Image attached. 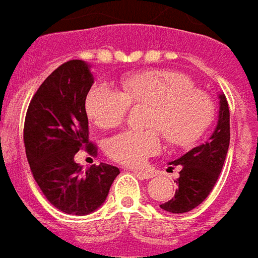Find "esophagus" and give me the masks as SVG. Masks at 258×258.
<instances>
[{
    "label": "esophagus",
    "instance_id": "esophagus-1",
    "mask_svg": "<svg viewBox=\"0 0 258 258\" xmlns=\"http://www.w3.org/2000/svg\"><path fill=\"white\" fill-rule=\"evenodd\" d=\"M134 174L141 179H151L153 178V174L148 173V171H142V170H134Z\"/></svg>",
    "mask_w": 258,
    "mask_h": 258
}]
</instances>
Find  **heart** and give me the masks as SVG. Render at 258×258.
<instances>
[{"label":"heart","mask_w":258,"mask_h":258,"mask_svg":"<svg viewBox=\"0 0 258 258\" xmlns=\"http://www.w3.org/2000/svg\"><path fill=\"white\" fill-rule=\"evenodd\" d=\"M131 105L149 107L145 127L130 130L107 142V155L130 167L142 166L160 148V134L170 145H192L214 117V103L194 81L173 70H145L121 80V91L94 87L85 99V110L99 128H116L127 117Z\"/></svg>","instance_id":"obj_1"}]
</instances>
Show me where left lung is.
Listing matches in <instances>:
<instances>
[{"mask_svg": "<svg viewBox=\"0 0 258 258\" xmlns=\"http://www.w3.org/2000/svg\"><path fill=\"white\" fill-rule=\"evenodd\" d=\"M229 107L225 95H220L218 123L210 140L196 146L170 164L181 166L173 199L160 205L170 213H186L203 202L214 188L220 177L229 148Z\"/></svg>", "mask_w": 258, "mask_h": 258, "instance_id": "obj_1", "label": "left lung"}]
</instances>
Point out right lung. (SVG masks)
I'll list each match as a JSON object with an SVG mask.
<instances>
[{
  "label": "right lung",
  "mask_w": 258,
  "mask_h": 258,
  "mask_svg": "<svg viewBox=\"0 0 258 258\" xmlns=\"http://www.w3.org/2000/svg\"><path fill=\"white\" fill-rule=\"evenodd\" d=\"M94 84L90 66L73 59L48 76L26 113L23 140L33 177L48 202L66 214L85 216L106 200L120 170L101 163L83 170L80 149L96 156L88 141L87 94Z\"/></svg>",
  "instance_id": "1"
}]
</instances>
